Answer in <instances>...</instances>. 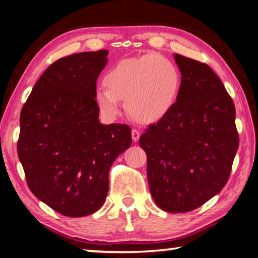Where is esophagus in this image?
I'll use <instances>...</instances> for the list:
<instances>
[{"label": "esophagus", "mask_w": 258, "mask_h": 258, "mask_svg": "<svg viewBox=\"0 0 258 258\" xmlns=\"http://www.w3.org/2000/svg\"><path fill=\"white\" fill-rule=\"evenodd\" d=\"M139 138H140V132L138 130L133 128L132 130V139H133V141L137 142L138 140H139Z\"/></svg>", "instance_id": "34e87169"}]
</instances>
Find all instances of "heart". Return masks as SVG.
<instances>
[{
  "label": "heart",
  "instance_id": "1",
  "mask_svg": "<svg viewBox=\"0 0 258 258\" xmlns=\"http://www.w3.org/2000/svg\"><path fill=\"white\" fill-rule=\"evenodd\" d=\"M105 90H97L95 101L106 118L119 112V102L125 101L130 116L144 124L159 121L177 102L182 76L172 62L157 54L119 61L103 78Z\"/></svg>",
  "mask_w": 258,
  "mask_h": 258
}]
</instances>
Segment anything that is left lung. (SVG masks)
<instances>
[{"mask_svg":"<svg viewBox=\"0 0 258 258\" xmlns=\"http://www.w3.org/2000/svg\"><path fill=\"white\" fill-rule=\"evenodd\" d=\"M182 87L166 117L141 134L156 205L171 213L198 209L222 190L239 148L235 106L206 63L175 54Z\"/></svg>","mask_w":258,"mask_h":258,"instance_id":"8db88e82","label":"left lung"}]
</instances>
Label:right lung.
<instances>
[{
  "label": "right lung",
  "mask_w": 258,
  "mask_h": 258,
  "mask_svg": "<svg viewBox=\"0 0 258 258\" xmlns=\"http://www.w3.org/2000/svg\"><path fill=\"white\" fill-rule=\"evenodd\" d=\"M107 49L61 57L34 84L21 111L17 153L29 189L57 213L96 212L109 191V171L132 144L130 126L102 125L96 81Z\"/></svg>",
  "instance_id": "1"
}]
</instances>
